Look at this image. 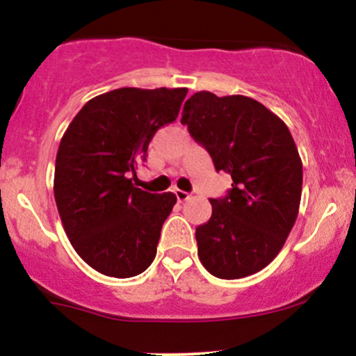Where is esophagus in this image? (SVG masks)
<instances>
[{
    "label": "esophagus",
    "mask_w": 356,
    "mask_h": 356,
    "mask_svg": "<svg viewBox=\"0 0 356 356\" xmlns=\"http://www.w3.org/2000/svg\"><path fill=\"white\" fill-rule=\"evenodd\" d=\"M174 193H175V196H177V200H179V201H186V200H189V196H191L189 193H186V191H182V189H175Z\"/></svg>",
    "instance_id": "obj_1"
}]
</instances>
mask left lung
<instances>
[{
	"mask_svg": "<svg viewBox=\"0 0 356 356\" xmlns=\"http://www.w3.org/2000/svg\"><path fill=\"white\" fill-rule=\"evenodd\" d=\"M182 124L232 175L225 197L209 200L208 223L196 228L197 256L213 276L237 280L266 268L285 245L302 197V160L285 122L244 95L197 92Z\"/></svg>",
	"mask_w": 356,
	"mask_h": 356,
	"instance_id": "8db88e82",
	"label": "left lung"
}]
</instances>
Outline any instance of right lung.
<instances>
[{"mask_svg": "<svg viewBox=\"0 0 356 356\" xmlns=\"http://www.w3.org/2000/svg\"><path fill=\"white\" fill-rule=\"evenodd\" d=\"M188 88L124 87L88 100L56 155L54 200L78 256L95 271L131 278L153 263L174 193L134 188L156 129L177 119Z\"/></svg>", "mask_w": 356, "mask_h": 356, "instance_id": "1", "label": "right lung"}]
</instances>
